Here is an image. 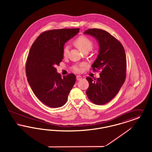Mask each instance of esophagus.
<instances>
[{
	"label": "esophagus",
	"mask_w": 152,
	"mask_h": 152,
	"mask_svg": "<svg viewBox=\"0 0 152 152\" xmlns=\"http://www.w3.org/2000/svg\"><path fill=\"white\" fill-rule=\"evenodd\" d=\"M82 79V77L80 76V75H77V76H76V79L77 80H78V81H79L80 80Z\"/></svg>",
	"instance_id": "1"
}]
</instances>
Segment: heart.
<instances>
[{"label": "heart", "instance_id": "b5f03b06", "mask_svg": "<svg viewBox=\"0 0 152 152\" xmlns=\"http://www.w3.org/2000/svg\"><path fill=\"white\" fill-rule=\"evenodd\" d=\"M74 44L80 50L82 51L83 52H86V51H91L93 48V42L92 41L88 38V37L84 35L77 37L73 42ZM68 47L65 45L63 48V56H66L68 53ZM73 69L76 71L79 72L80 71V68L79 66L77 65H75L73 66Z\"/></svg>", "mask_w": 152, "mask_h": 152}]
</instances>
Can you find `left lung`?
<instances>
[{
  "mask_svg": "<svg viewBox=\"0 0 152 152\" xmlns=\"http://www.w3.org/2000/svg\"><path fill=\"white\" fill-rule=\"evenodd\" d=\"M84 34L98 40L99 53L92 67L94 71L101 70L97 79L87 77L89 85L86 94L94 104L104 105L116 96L125 80V52L121 43L105 31L93 28L86 31Z\"/></svg>",
  "mask_w": 152,
  "mask_h": 152,
  "instance_id": "8db88e82",
  "label": "left lung"
}]
</instances>
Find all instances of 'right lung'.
I'll list each match as a JSON object with an SVG mask.
<instances>
[{
	"mask_svg": "<svg viewBox=\"0 0 152 152\" xmlns=\"http://www.w3.org/2000/svg\"><path fill=\"white\" fill-rule=\"evenodd\" d=\"M79 28L52 29L37 37L29 51L26 71L27 80L36 97L47 106L59 108L67 101L76 76L69 73L61 77L55 66L63 58V48Z\"/></svg>",
	"mask_w": 152,
	"mask_h": 152,
	"instance_id": "add662e5",
	"label": "right lung"
}]
</instances>
